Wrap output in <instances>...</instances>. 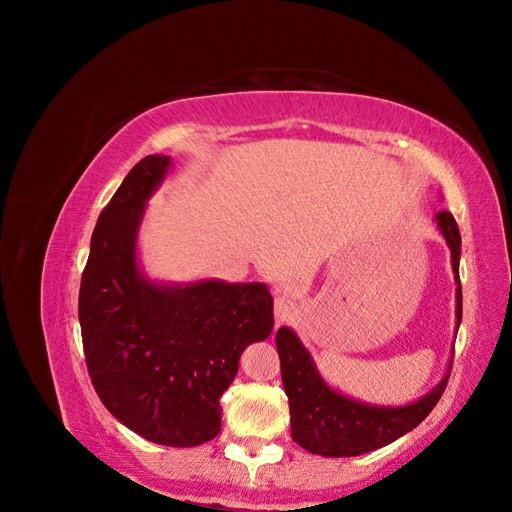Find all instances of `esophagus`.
<instances>
[{
	"label": "esophagus",
	"mask_w": 512,
	"mask_h": 512,
	"mask_svg": "<svg viewBox=\"0 0 512 512\" xmlns=\"http://www.w3.org/2000/svg\"><path fill=\"white\" fill-rule=\"evenodd\" d=\"M294 312V303L288 297H277L275 299V318L277 322H284Z\"/></svg>",
	"instance_id": "esophagus-1"
}]
</instances>
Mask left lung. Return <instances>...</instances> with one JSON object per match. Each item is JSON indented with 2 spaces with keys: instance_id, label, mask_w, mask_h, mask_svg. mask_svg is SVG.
<instances>
[{
  "instance_id": "obj_1",
  "label": "left lung",
  "mask_w": 512,
  "mask_h": 512,
  "mask_svg": "<svg viewBox=\"0 0 512 512\" xmlns=\"http://www.w3.org/2000/svg\"><path fill=\"white\" fill-rule=\"evenodd\" d=\"M438 230L451 250V265L457 282L455 316L461 322V282L459 256L461 235L453 213L438 211ZM277 354L282 363V382L290 406L292 440L305 451L322 457H356L376 451L412 431L440 401L451 365L444 378L421 399L406 406H374L335 391L324 382L312 359L292 329L282 327L275 335Z\"/></svg>"
}]
</instances>
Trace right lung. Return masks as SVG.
<instances>
[{"mask_svg": "<svg viewBox=\"0 0 512 512\" xmlns=\"http://www.w3.org/2000/svg\"><path fill=\"white\" fill-rule=\"evenodd\" d=\"M138 162L94 228L81 277L79 322L87 371L106 410L149 442L198 446L222 427L220 397L241 352L273 329L265 284L153 282L138 267L145 205L170 168Z\"/></svg>", "mask_w": 512, "mask_h": 512, "instance_id": "right-lung-1", "label": "right lung"}]
</instances>
